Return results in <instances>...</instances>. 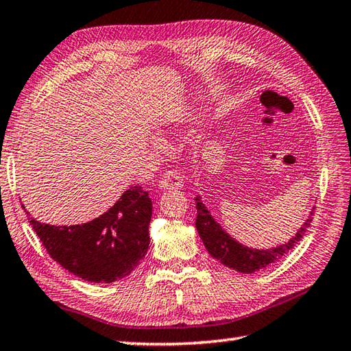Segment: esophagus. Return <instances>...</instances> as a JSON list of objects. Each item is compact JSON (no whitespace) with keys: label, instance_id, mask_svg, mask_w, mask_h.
<instances>
[{"label":"esophagus","instance_id":"1","mask_svg":"<svg viewBox=\"0 0 351 351\" xmlns=\"http://www.w3.org/2000/svg\"><path fill=\"white\" fill-rule=\"evenodd\" d=\"M182 185H184L182 176H181L180 173H178V171H173V170L166 171V173H164V175L161 176V180H160V187H161L162 190L181 189Z\"/></svg>","mask_w":351,"mask_h":351}]
</instances>
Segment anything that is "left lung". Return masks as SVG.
Returning <instances> with one entry per match:
<instances>
[{"label":"left lung","instance_id":"1","mask_svg":"<svg viewBox=\"0 0 351 351\" xmlns=\"http://www.w3.org/2000/svg\"><path fill=\"white\" fill-rule=\"evenodd\" d=\"M196 230L201 236L205 248L210 252V256L217 258L222 265L231 267L243 274H252L256 271L263 269L267 265H271L278 260L281 256H285L287 251H291L295 245H297L301 239H303L304 232L307 231L312 222L313 208L308 215V219L303 223V226L298 230L295 237H292L289 242L277 246L272 250H252L242 243L236 242L228 232H225L221 225L215 221L211 216L210 210L202 204L201 196H196Z\"/></svg>","mask_w":351,"mask_h":351}]
</instances>
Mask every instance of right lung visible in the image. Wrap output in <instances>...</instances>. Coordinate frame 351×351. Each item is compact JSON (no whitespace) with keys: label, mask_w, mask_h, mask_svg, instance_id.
I'll return each instance as SVG.
<instances>
[{"label":"right lung","mask_w":351,"mask_h":351,"mask_svg":"<svg viewBox=\"0 0 351 351\" xmlns=\"http://www.w3.org/2000/svg\"><path fill=\"white\" fill-rule=\"evenodd\" d=\"M150 219L152 201L135 185L91 222L56 226L33 217L29 222L54 262L85 281L112 283L128 277L146 256Z\"/></svg>","instance_id":"obj_1"}]
</instances>
